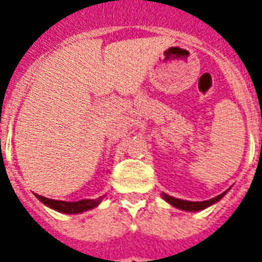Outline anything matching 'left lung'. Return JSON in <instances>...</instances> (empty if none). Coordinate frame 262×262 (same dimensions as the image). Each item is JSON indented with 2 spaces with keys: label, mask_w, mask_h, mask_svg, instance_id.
<instances>
[{
  "label": "left lung",
  "mask_w": 262,
  "mask_h": 262,
  "mask_svg": "<svg viewBox=\"0 0 262 262\" xmlns=\"http://www.w3.org/2000/svg\"><path fill=\"white\" fill-rule=\"evenodd\" d=\"M226 194V191H224L220 195L214 196L211 200L209 201H202V202H190V201H183V200H178V198H172V196L167 195V194H163V198L167 201L168 204H171L172 206L178 207L181 210H187V211H196V210H202V209H206L207 206H210V205L215 204L217 201H220L222 196Z\"/></svg>",
  "instance_id": "8db88e82"
}]
</instances>
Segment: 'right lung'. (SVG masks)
<instances>
[{
    "label": "right lung",
    "instance_id": "1",
    "mask_svg": "<svg viewBox=\"0 0 262 262\" xmlns=\"http://www.w3.org/2000/svg\"><path fill=\"white\" fill-rule=\"evenodd\" d=\"M36 196H37L42 204L47 205V206L67 214L83 213V211H87L90 209H92V207L97 206L99 202H100V200H81L77 201V202H64V201L49 200V198H45V196L38 195V194H36Z\"/></svg>",
    "mask_w": 262,
    "mask_h": 262
}]
</instances>
